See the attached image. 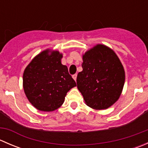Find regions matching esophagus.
<instances>
[{
  "mask_svg": "<svg viewBox=\"0 0 148 148\" xmlns=\"http://www.w3.org/2000/svg\"><path fill=\"white\" fill-rule=\"evenodd\" d=\"M77 74H74V75H73V76H72L73 79H74V80H75V81H77Z\"/></svg>",
  "mask_w": 148,
  "mask_h": 148,
  "instance_id": "34e87169",
  "label": "esophagus"
}]
</instances>
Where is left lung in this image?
Segmentation results:
<instances>
[{"mask_svg": "<svg viewBox=\"0 0 148 148\" xmlns=\"http://www.w3.org/2000/svg\"><path fill=\"white\" fill-rule=\"evenodd\" d=\"M82 66L77 83L86 104L95 110H104L114 104L125 79L123 66L116 53L98 44L83 55Z\"/></svg>", "mask_w": 148, "mask_h": 148, "instance_id": "1", "label": "left lung"}]
</instances>
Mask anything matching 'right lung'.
<instances>
[{
	"label": "right lung",
	"mask_w": 148,
	"mask_h": 148,
	"mask_svg": "<svg viewBox=\"0 0 148 148\" xmlns=\"http://www.w3.org/2000/svg\"><path fill=\"white\" fill-rule=\"evenodd\" d=\"M62 58L59 51L47 49L37 55L25 69L23 89L37 110H56L64 102L67 92L77 86L66 66L62 64Z\"/></svg>",
	"instance_id": "obj_1"
}]
</instances>
